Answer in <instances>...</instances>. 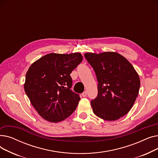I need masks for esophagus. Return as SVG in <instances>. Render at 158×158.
Segmentation results:
<instances>
[{
  "instance_id": "34e87169",
  "label": "esophagus",
  "mask_w": 158,
  "mask_h": 158,
  "mask_svg": "<svg viewBox=\"0 0 158 158\" xmlns=\"http://www.w3.org/2000/svg\"><path fill=\"white\" fill-rule=\"evenodd\" d=\"M86 95H87V92H86V91H85V92L82 94V96L83 97H86Z\"/></svg>"
}]
</instances>
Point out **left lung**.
Returning <instances> with one entry per match:
<instances>
[{"instance_id":"obj_1","label":"left lung","mask_w":158,"mask_h":158,"mask_svg":"<svg viewBox=\"0 0 158 158\" xmlns=\"http://www.w3.org/2000/svg\"><path fill=\"white\" fill-rule=\"evenodd\" d=\"M86 60L98 81V95L91 101L94 113L103 120L114 121L132 108L139 93L140 80L130 62L116 52H87Z\"/></svg>"}]
</instances>
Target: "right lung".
Returning <instances> with one entry per match:
<instances>
[{
    "label": "right lung",
    "instance_id": "1",
    "mask_svg": "<svg viewBox=\"0 0 158 158\" xmlns=\"http://www.w3.org/2000/svg\"><path fill=\"white\" fill-rule=\"evenodd\" d=\"M82 60L79 52L50 53L30 66L24 90L32 106L45 120L61 122L76 109L80 97L70 89V74Z\"/></svg>",
    "mask_w": 158,
    "mask_h": 158
}]
</instances>
